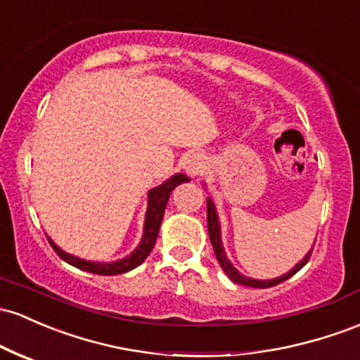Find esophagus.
I'll return each instance as SVG.
<instances>
[{
	"instance_id": "obj_1",
	"label": "esophagus",
	"mask_w": 360,
	"mask_h": 360,
	"mask_svg": "<svg viewBox=\"0 0 360 360\" xmlns=\"http://www.w3.org/2000/svg\"><path fill=\"white\" fill-rule=\"evenodd\" d=\"M203 159H201L200 153H189V155H186V159H184V172L188 174L189 177H196L198 174H201V171H203Z\"/></svg>"
}]
</instances>
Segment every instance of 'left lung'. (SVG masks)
I'll list each match as a JSON object with an SVG mask.
<instances>
[{"label": "left lung", "mask_w": 360, "mask_h": 360, "mask_svg": "<svg viewBox=\"0 0 360 360\" xmlns=\"http://www.w3.org/2000/svg\"><path fill=\"white\" fill-rule=\"evenodd\" d=\"M207 186V184H205ZM207 189V188H205ZM207 220H208V234H210V240H212V246H213V251H215V256L217 259H219L220 266H222V270L225 271V275L229 276V278L232 280L234 283H239V285H246V287H255V289H268V287H274V285H278V283L285 282L287 278H290L292 275L297 274L299 270L309 262L311 258V252H313V248H311L309 251H307V255L304 256V258L295 264L294 268H290L287 274H283L282 276H276V278H270V280H258V278H251V276H246L243 275L238 268L234 266V264L231 263V259L227 258V252L224 250V243H222V231H220V219H219V213H217V207L215 203H213L212 196H208L207 198Z\"/></svg>", "instance_id": "8db88e82"}]
</instances>
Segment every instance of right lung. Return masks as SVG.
I'll return each instance as SVG.
<instances>
[{"mask_svg": "<svg viewBox=\"0 0 360 360\" xmlns=\"http://www.w3.org/2000/svg\"><path fill=\"white\" fill-rule=\"evenodd\" d=\"M188 176L184 174H174V176L165 179L164 183L159 184V186L152 188L148 191V201H147V212H145V222H143V234H141L140 243L138 246L129 252L124 258L116 259V262H90V259L78 258V256L70 255V252L63 251L61 248L54 243L53 239L47 236V240L53 246V250L56 251V255L63 262L70 263L71 266L80 268V270L89 271V274L96 275H121L126 274V271L133 270V268L140 266L141 263L147 259V256L152 252L153 246H155L157 236H159L162 219H164L165 207H167L169 196H171L172 189L179 186L181 183H188Z\"/></svg>", "mask_w": 360, "mask_h": 360, "instance_id": "1", "label": "right lung"}]
</instances>
